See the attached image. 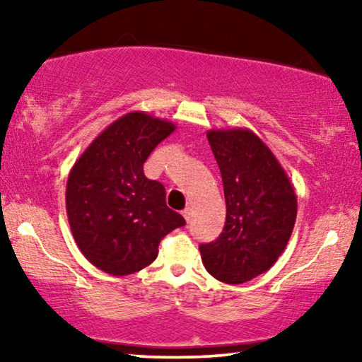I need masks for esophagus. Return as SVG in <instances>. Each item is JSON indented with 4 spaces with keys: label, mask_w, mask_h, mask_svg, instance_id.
<instances>
[{
    "label": "esophagus",
    "mask_w": 362,
    "mask_h": 362,
    "mask_svg": "<svg viewBox=\"0 0 362 362\" xmlns=\"http://www.w3.org/2000/svg\"><path fill=\"white\" fill-rule=\"evenodd\" d=\"M182 217H185V221L187 222V224H189V221H191V209H189V207L182 211Z\"/></svg>",
    "instance_id": "obj_1"
}]
</instances>
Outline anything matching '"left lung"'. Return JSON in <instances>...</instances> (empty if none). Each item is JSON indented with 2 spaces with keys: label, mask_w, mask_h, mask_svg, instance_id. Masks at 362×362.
Instances as JSON below:
<instances>
[{
  "label": "left lung",
  "mask_w": 362,
  "mask_h": 362,
  "mask_svg": "<svg viewBox=\"0 0 362 362\" xmlns=\"http://www.w3.org/2000/svg\"><path fill=\"white\" fill-rule=\"evenodd\" d=\"M226 197V226L199 245L202 264L219 281L245 284L284 254L296 221V194L270 148L247 128L207 132Z\"/></svg>",
  "instance_id": "8db88e82"
}]
</instances>
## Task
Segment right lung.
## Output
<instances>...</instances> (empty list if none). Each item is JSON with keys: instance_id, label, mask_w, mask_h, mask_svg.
Masks as SVG:
<instances>
[{"instance_id": "add662e5", "label": "right lung", "mask_w": 362, "mask_h": 362, "mask_svg": "<svg viewBox=\"0 0 362 362\" xmlns=\"http://www.w3.org/2000/svg\"><path fill=\"white\" fill-rule=\"evenodd\" d=\"M175 130L171 122L130 112L110 123L69 173L66 209L74 240L105 274L145 269L163 237L186 224L166 206L165 186L143 173L146 158Z\"/></svg>"}]
</instances>
